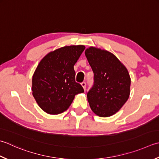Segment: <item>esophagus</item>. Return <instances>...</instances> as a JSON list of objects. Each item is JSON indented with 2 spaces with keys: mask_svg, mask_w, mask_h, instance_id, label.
<instances>
[{
  "mask_svg": "<svg viewBox=\"0 0 159 159\" xmlns=\"http://www.w3.org/2000/svg\"><path fill=\"white\" fill-rule=\"evenodd\" d=\"M81 85H82V87L83 88V89L85 90V88H86V83H85V81L81 83Z\"/></svg>",
  "mask_w": 159,
  "mask_h": 159,
  "instance_id": "1",
  "label": "esophagus"
}]
</instances>
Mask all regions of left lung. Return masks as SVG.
Segmentation results:
<instances>
[{"label": "left lung", "instance_id": "left-lung-1", "mask_svg": "<svg viewBox=\"0 0 159 159\" xmlns=\"http://www.w3.org/2000/svg\"><path fill=\"white\" fill-rule=\"evenodd\" d=\"M85 53L94 72V85L87 92L89 106L99 116H112L129 98L131 80L128 71L106 50L91 47Z\"/></svg>", "mask_w": 159, "mask_h": 159}]
</instances>
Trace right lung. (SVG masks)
I'll return each instance as SVG.
<instances>
[{"label": "right lung", "mask_w": 159, "mask_h": 159, "mask_svg": "<svg viewBox=\"0 0 159 159\" xmlns=\"http://www.w3.org/2000/svg\"><path fill=\"white\" fill-rule=\"evenodd\" d=\"M85 49L71 45L56 49L40 62L32 77V94L39 107L49 114L67 110L74 96L84 92L75 81L74 65Z\"/></svg>", "instance_id": "add662e5"}]
</instances>
